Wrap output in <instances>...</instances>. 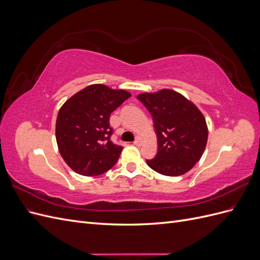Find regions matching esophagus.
<instances>
[{"label":"esophagus","instance_id":"34e87169","mask_svg":"<svg viewBox=\"0 0 260 260\" xmlns=\"http://www.w3.org/2000/svg\"><path fill=\"white\" fill-rule=\"evenodd\" d=\"M133 144H135L136 146H140L141 144H142V139L137 138L135 141H133Z\"/></svg>","mask_w":260,"mask_h":260}]
</instances>
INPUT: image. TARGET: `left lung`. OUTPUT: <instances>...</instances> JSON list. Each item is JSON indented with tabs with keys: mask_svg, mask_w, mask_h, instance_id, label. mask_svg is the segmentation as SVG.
I'll use <instances>...</instances> for the list:
<instances>
[{
	"mask_svg": "<svg viewBox=\"0 0 260 260\" xmlns=\"http://www.w3.org/2000/svg\"><path fill=\"white\" fill-rule=\"evenodd\" d=\"M152 116L158 149L146 162L158 174L177 177L198 162L206 147L205 118L190 101L172 90L142 93L137 98Z\"/></svg>",
	"mask_w": 260,
	"mask_h": 260,
	"instance_id": "left-lung-1",
	"label": "left lung"
}]
</instances>
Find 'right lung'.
<instances>
[{"instance_id":"obj_1","label":"right lung","mask_w":260,"mask_h":260,"mask_svg":"<svg viewBox=\"0 0 260 260\" xmlns=\"http://www.w3.org/2000/svg\"><path fill=\"white\" fill-rule=\"evenodd\" d=\"M131 94L92 84L76 93L59 109L56 142L68 166L82 176H98L111 169L122 146L111 141L109 116Z\"/></svg>"}]
</instances>
